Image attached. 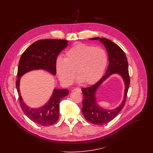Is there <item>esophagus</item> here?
<instances>
[{"label":"esophagus","instance_id":"esophagus-1","mask_svg":"<svg viewBox=\"0 0 153 153\" xmlns=\"http://www.w3.org/2000/svg\"><path fill=\"white\" fill-rule=\"evenodd\" d=\"M74 90L75 91H77V92H80V93L82 92V90H81V89L79 88H75Z\"/></svg>","mask_w":153,"mask_h":153}]
</instances>
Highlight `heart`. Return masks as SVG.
Masks as SVG:
<instances>
[{
    "instance_id": "b5f03b06",
    "label": "heart",
    "mask_w": 153,
    "mask_h": 153,
    "mask_svg": "<svg viewBox=\"0 0 153 153\" xmlns=\"http://www.w3.org/2000/svg\"><path fill=\"white\" fill-rule=\"evenodd\" d=\"M108 63L106 51L87 44H75L66 51L65 58L59 57L56 71L59 80L66 85L71 84L76 75L85 84L98 82L104 74Z\"/></svg>"
}]
</instances>
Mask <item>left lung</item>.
I'll return each mask as SVG.
<instances>
[{"instance_id": "left-lung-1", "label": "left lung", "mask_w": 153, "mask_h": 153, "mask_svg": "<svg viewBox=\"0 0 153 153\" xmlns=\"http://www.w3.org/2000/svg\"><path fill=\"white\" fill-rule=\"evenodd\" d=\"M91 40L100 41L104 45L108 53L109 65L106 74L95 84L89 87L82 88V91L84 99L82 101V112L85 119L95 125H104L107 124L115 118L120 111L125 105L127 92L130 84V78L128 72V61L125 52L117 44L107 38H94ZM117 73L123 78L125 83L124 100L120 105L113 110H107L101 108L96 103L95 92L99 86L111 74Z\"/></svg>"}]
</instances>
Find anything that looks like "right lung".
I'll use <instances>...</instances> for the list:
<instances>
[{
  "instance_id": "add662e5",
  "label": "right lung",
  "mask_w": 153,
  "mask_h": 153,
  "mask_svg": "<svg viewBox=\"0 0 153 153\" xmlns=\"http://www.w3.org/2000/svg\"><path fill=\"white\" fill-rule=\"evenodd\" d=\"M68 41L46 39L39 40L32 44L22 53L20 58L16 87L19 95L20 106L25 114L34 123L42 126L55 124L59 116V102L68 95L69 91L54 89L49 101L44 106L37 109L27 107L23 101L19 91L20 77L24 74L34 69H45L53 75L56 74V62L59 53L65 49Z\"/></svg>"
}]
</instances>
